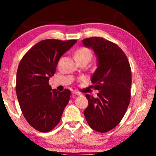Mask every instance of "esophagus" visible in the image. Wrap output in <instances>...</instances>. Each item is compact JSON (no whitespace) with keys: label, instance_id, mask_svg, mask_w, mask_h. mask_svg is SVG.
<instances>
[{"label":"esophagus","instance_id":"1","mask_svg":"<svg viewBox=\"0 0 156 156\" xmlns=\"http://www.w3.org/2000/svg\"><path fill=\"white\" fill-rule=\"evenodd\" d=\"M72 94L73 95H77V96H81L82 95L80 92H78V91H73V92H72Z\"/></svg>","mask_w":156,"mask_h":156}]
</instances>
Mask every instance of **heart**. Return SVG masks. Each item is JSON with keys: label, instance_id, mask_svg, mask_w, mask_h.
I'll return each mask as SVG.
<instances>
[{"label": "heart", "instance_id": "heart-1", "mask_svg": "<svg viewBox=\"0 0 156 156\" xmlns=\"http://www.w3.org/2000/svg\"><path fill=\"white\" fill-rule=\"evenodd\" d=\"M92 57L91 50L87 47H82L75 52V58L77 62L82 60H90Z\"/></svg>", "mask_w": 156, "mask_h": 156}]
</instances>
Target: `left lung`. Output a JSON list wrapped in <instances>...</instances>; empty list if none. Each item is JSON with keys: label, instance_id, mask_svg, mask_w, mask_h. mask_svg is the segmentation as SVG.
<instances>
[{"label": "left lung", "instance_id": "obj_1", "mask_svg": "<svg viewBox=\"0 0 156 156\" xmlns=\"http://www.w3.org/2000/svg\"><path fill=\"white\" fill-rule=\"evenodd\" d=\"M98 56V67L91 78L98 97L86 94L89 105L84 117L91 129L105 133L122 120L131 100V72L126 54L115 43L104 38L83 40Z\"/></svg>", "mask_w": 156, "mask_h": 156}]
</instances>
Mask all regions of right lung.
Here are the masks:
<instances>
[{
  "label": "right lung",
  "mask_w": 156,
  "mask_h": 156,
  "mask_svg": "<svg viewBox=\"0 0 156 156\" xmlns=\"http://www.w3.org/2000/svg\"><path fill=\"white\" fill-rule=\"evenodd\" d=\"M77 41L43 40L26 53L18 65L16 91L27 122L36 130L48 132L56 126L70 98L71 91L51 90L49 78L58 60Z\"/></svg>",
  "instance_id": "add662e5"
}]
</instances>
